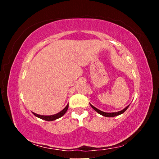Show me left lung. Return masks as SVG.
I'll return each mask as SVG.
<instances>
[{
  "label": "left lung",
  "mask_w": 159,
  "mask_h": 159,
  "mask_svg": "<svg viewBox=\"0 0 159 159\" xmlns=\"http://www.w3.org/2000/svg\"><path fill=\"white\" fill-rule=\"evenodd\" d=\"M90 106L93 108V109H94V110L95 111H97L98 113L99 114L102 115V116H106V117H114V116H119V115H120V114H123V113L125 112V111L127 109L128 107H129V106H127V107L124 108L123 110L120 111H118V112H112V113H106V112H103V111H102L99 110V109H98L97 108L94 107V106H93V105H91V104H90Z\"/></svg>",
  "instance_id": "8db88e82"
}]
</instances>
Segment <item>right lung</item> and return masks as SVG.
Masks as SVG:
<instances>
[{"instance_id":"1","label":"right lung","mask_w":159,"mask_h":159,"mask_svg":"<svg viewBox=\"0 0 159 159\" xmlns=\"http://www.w3.org/2000/svg\"><path fill=\"white\" fill-rule=\"evenodd\" d=\"M68 108H69V104H67L66 107H65L62 111H61L60 112H58V114H53V115H50V116H44V115L37 114L34 112H32V114H33L35 116L38 117V118H40L41 119H43V120L50 121L56 120V119H57L58 118H60V117H61L62 116H64L65 113L67 111V110H68Z\"/></svg>"}]
</instances>
